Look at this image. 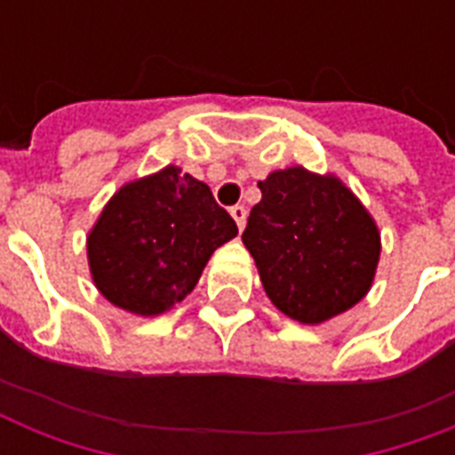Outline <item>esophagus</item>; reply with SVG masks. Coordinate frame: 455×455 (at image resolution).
I'll return each instance as SVG.
<instances>
[{"instance_id": "34e87169", "label": "esophagus", "mask_w": 455, "mask_h": 455, "mask_svg": "<svg viewBox=\"0 0 455 455\" xmlns=\"http://www.w3.org/2000/svg\"><path fill=\"white\" fill-rule=\"evenodd\" d=\"M231 217L235 220V224H238V228H245V220H248V210L243 205H234L231 207Z\"/></svg>"}]
</instances>
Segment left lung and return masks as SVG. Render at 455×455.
<instances>
[{"mask_svg":"<svg viewBox=\"0 0 455 455\" xmlns=\"http://www.w3.org/2000/svg\"><path fill=\"white\" fill-rule=\"evenodd\" d=\"M250 210L243 243L269 299L299 323H323L366 298L380 234L359 198L332 174L271 172Z\"/></svg>","mask_w":455,"mask_h":455,"instance_id":"1","label":"left lung"}]
</instances>
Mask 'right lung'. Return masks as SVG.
Returning a JSON list of instances; mask_svg holds the SVG:
<instances>
[{"label": "right lung", "instance_id": "add662e5", "mask_svg": "<svg viewBox=\"0 0 455 455\" xmlns=\"http://www.w3.org/2000/svg\"><path fill=\"white\" fill-rule=\"evenodd\" d=\"M238 234L210 186L167 164L124 184L89 231L92 278L103 298L157 316L196 288L212 252Z\"/></svg>", "mask_w": 455, "mask_h": 455}]
</instances>
